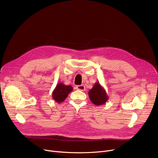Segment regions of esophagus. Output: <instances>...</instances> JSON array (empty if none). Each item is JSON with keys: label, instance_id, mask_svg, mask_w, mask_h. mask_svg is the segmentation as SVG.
<instances>
[{"label": "esophagus", "instance_id": "obj_1", "mask_svg": "<svg viewBox=\"0 0 158 158\" xmlns=\"http://www.w3.org/2000/svg\"><path fill=\"white\" fill-rule=\"evenodd\" d=\"M76 89H78V90H81V91H85L86 88H85V86L83 85H79V86H76Z\"/></svg>", "mask_w": 158, "mask_h": 158}]
</instances>
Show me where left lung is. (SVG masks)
I'll list each match as a JSON object with an SVG mask.
<instances>
[{
    "instance_id": "left-lung-1",
    "label": "left lung",
    "mask_w": 158,
    "mask_h": 158,
    "mask_svg": "<svg viewBox=\"0 0 158 158\" xmlns=\"http://www.w3.org/2000/svg\"><path fill=\"white\" fill-rule=\"evenodd\" d=\"M88 95L90 101L96 106L104 104L109 98L105 89L99 83V82L95 83L93 88L89 91Z\"/></svg>"
}]
</instances>
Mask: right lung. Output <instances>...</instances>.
<instances>
[{
    "label": "right lung",
    "instance_id": "right-lung-1",
    "mask_svg": "<svg viewBox=\"0 0 158 158\" xmlns=\"http://www.w3.org/2000/svg\"><path fill=\"white\" fill-rule=\"evenodd\" d=\"M72 90V86L65 85L62 82H60V83L57 84L55 89L52 92V97L56 102L57 103H61L65 100Z\"/></svg>",
    "mask_w": 158,
    "mask_h": 158
}]
</instances>
